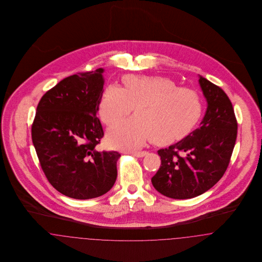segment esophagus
I'll return each mask as SVG.
<instances>
[{
    "label": "esophagus",
    "mask_w": 262,
    "mask_h": 262,
    "mask_svg": "<svg viewBox=\"0 0 262 262\" xmlns=\"http://www.w3.org/2000/svg\"><path fill=\"white\" fill-rule=\"evenodd\" d=\"M146 151H133L132 154L136 157H143L144 155H146Z\"/></svg>",
    "instance_id": "34e87169"
}]
</instances>
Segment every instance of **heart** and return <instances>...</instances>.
Segmentation results:
<instances>
[{
	"mask_svg": "<svg viewBox=\"0 0 262 262\" xmlns=\"http://www.w3.org/2000/svg\"><path fill=\"white\" fill-rule=\"evenodd\" d=\"M124 88H105L98 112L102 122L115 125L133 112L137 116L121 122L109 132L113 145L136 148L151 139L154 144L169 145L187 137L200 123L203 100L188 88L159 75H125Z\"/></svg>",
	"mask_w": 262,
	"mask_h": 262,
	"instance_id": "1",
	"label": "heart"
}]
</instances>
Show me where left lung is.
I'll return each instance as SVG.
<instances>
[{"mask_svg":"<svg viewBox=\"0 0 262 262\" xmlns=\"http://www.w3.org/2000/svg\"><path fill=\"white\" fill-rule=\"evenodd\" d=\"M207 110L199 128L158 150L161 166L151 179L163 195L186 200L202 194L225 174L237 139V123L224 90L200 76Z\"/></svg>","mask_w":262,"mask_h":262,"instance_id":"1","label":"left lung"}]
</instances>
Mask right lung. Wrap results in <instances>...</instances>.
<instances>
[{"mask_svg": "<svg viewBox=\"0 0 262 262\" xmlns=\"http://www.w3.org/2000/svg\"><path fill=\"white\" fill-rule=\"evenodd\" d=\"M103 69L68 76L38 103L31 126L40 166L51 185L66 196L103 195L117 179V151H98L104 137L96 117L103 93Z\"/></svg>", "mask_w": 262, "mask_h": 262, "instance_id": "add662e5", "label": "right lung"}]
</instances>
